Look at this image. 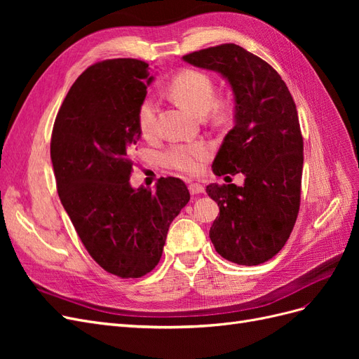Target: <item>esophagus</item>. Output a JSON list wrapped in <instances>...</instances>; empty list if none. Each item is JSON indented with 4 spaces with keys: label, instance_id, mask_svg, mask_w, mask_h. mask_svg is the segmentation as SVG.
I'll list each match as a JSON object with an SVG mask.
<instances>
[{
    "label": "esophagus",
    "instance_id": "esophagus-1",
    "mask_svg": "<svg viewBox=\"0 0 359 359\" xmlns=\"http://www.w3.org/2000/svg\"><path fill=\"white\" fill-rule=\"evenodd\" d=\"M189 190H190L191 194H201V193L205 191L202 184H198V182H191L190 186H189Z\"/></svg>",
    "mask_w": 359,
    "mask_h": 359
}]
</instances>
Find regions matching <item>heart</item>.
Instances as JSON below:
<instances>
[{"label": "heart", "mask_w": 359, "mask_h": 359, "mask_svg": "<svg viewBox=\"0 0 359 359\" xmlns=\"http://www.w3.org/2000/svg\"><path fill=\"white\" fill-rule=\"evenodd\" d=\"M169 93L180 104L196 115H205L214 104L215 88L208 74L187 69L178 73L169 83ZM139 128L147 139L157 135V102L154 97H147L139 107ZM211 154V148L205 142H190L172 145L165 153L168 166L193 175L201 172L203 163Z\"/></svg>", "instance_id": "heart-1"}]
</instances>
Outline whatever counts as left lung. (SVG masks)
Wrapping results in <instances>:
<instances>
[{"mask_svg": "<svg viewBox=\"0 0 359 359\" xmlns=\"http://www.w3.org/2000/svg\"><path fill=\"white\" fill-rule=\"evenodd\" d=\"M182 60L220 73L235 100L233 127L223 139L212 172L219 177L243 173L245 180L241 187L206 186L220 208L210 238L215 252L233 264H264L283 248L299 211L304 145L295 102L266 61L233 43Z\"/></svg>", "mask_w": 359, "mask_h": 359, "instance_id": "left-lung-1", "label": "left lung"}]
</instances>
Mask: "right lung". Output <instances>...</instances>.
I'll return each mask as SVG.
<instances>
[{"mask_svg":"<svg viewBox=\"0 0 359 359\" xmlns=\"http://www.w3.org/2000/svg\"><path fill=\"white\" fill-rule=\"evenodd\" d=\"M154 81L133 58L97 62L64 99L50 139L58 196L91 257L121 278L153 271L169 226L190 201L180 178L156 190L130 186L132 153L140 139L139 107Z\"/></svg>","mask_w":359,"mask_h":359,"instance_id":"right-lung-1","label":"right lung"}]
</instances>
